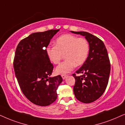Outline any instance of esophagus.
Masks as SVG:
<instances>
[{"instance_id":"obj_1","label":"esophagus","mask_w":125,"mask_h":125,"mask_svg":"<svg viewBox=\"0 0 125 125\" xmlns=\"http://www.w3.org/2000/svg\"><path fill=\"white\" fill-rule=\"evenodd\" d=\"M61 76H62V77L63 79H64L66 78V76H67V75H66L62 74V75H61Z\"/></svg>"}]
</instances>
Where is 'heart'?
Here are the masks:
<instances>
[{"label": "heart", "instance_id": "1", "mask_svg": "<svg viewBox=\"0 0 125 125\" xmlns=\"http://www.w3.org/2000/svg\"><path fill=\"white\" fill-rule=\"evenodd\" d=\"M89 44L84 38H78L71 34H64L57 38L55 46H49L46 49L50 61L55 64L59 63L65 55L66 60L56 69V73L66 74L74 69L75 66L82 64L89 52Z\"/></svg>", "mask_w": 125, "mask_h": 125}]
</instances>
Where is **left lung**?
Returning a JSON list of instances; mask_svg holds the SVG:
<instances>
[{
  "instance_id": "obj_1",
  "label": "left lung",
  "mask_w": 125,
  "mask_h": 125,
  "mask_svg": "<svg viewBox=\"0 0 125 125\" xmlns=\"http://www.w3.org/2000/svg\"><path fill=\"white\" fill-rule=\"evenodd\" d=\"M84 37L89 43V56L84 64L73 74L75 79L74 93L76 98L84 104L96 101L107 87L110 73V62L102 40L84 31H71ZM82 73L80 76L76 74Z\"/></svg>"
}]
</instances>
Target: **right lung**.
I'll use <instances>...</instances> for the list:
<instances>
[{
  "label": "right lung",
  "instance_id": "obj_1",
  "mask_svg": "<svg viewBox=\"0 0 125 125\" xmlns=\"http://www.w3.org/2000/svg\"><path fill=\"white\" fill-rule=\"evenodd\" d=\"M59 30L35 32L18 44L14 59V69L23 94L36 105L49 106L57 98L56 90L62 82L59 75L50 77L54 66L46 48Z\"/></svg>",
  "mask_w": 125,
  "mask_h": 125
}]
</instances>
